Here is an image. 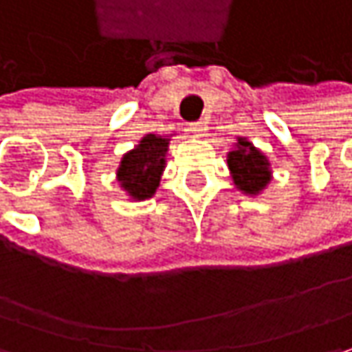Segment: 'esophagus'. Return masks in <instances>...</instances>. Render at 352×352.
Returning a JSON list of instances; mask_svg holds the SVG:
<instances>
[{
	"label": "esophagus",
	"mask_w": 352,
	"mask_h": 352,
	"mask_svg": "<svg viewBox=\"0 0 352 352\" xmlns=\"http://www.w3.org/2000/svg\"><path fill=\"white\" fill-rule=\"evenodd\" d=\"M189 129H191L197 137H203V135L207 133V123H205V121H195V123L189 125Z\"/></svg>",
	"instance_id": "34e87169"
}]
</instances>
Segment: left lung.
<instances>
[{
	"instance_id": "obj_1",
	"label": "left lung",
	"mask_w": 352,
	"mask_h": 352,
	"mask_svg": "<svg viewBox=\"0 0 352 352\" xmlns=\"http://www.w3.org/2000/svg\"><path fill=\"white\" fill-rule=\"evenodd\" d=\"M227 165L233 183L245 195H258L271 181L269 159L245 137H239L235 149L227 153Z\"/></svg>"
}]
</instances>
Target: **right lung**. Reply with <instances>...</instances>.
<instances>
[{
    "label": "right lung",
    "instance_id": "right-lung-1",
    "mask_svg": "<svg viewBox=\"0 0 352 352\" xmlns=\"http://www.w3.org/2000/svg\"><path fill=\"white\" fill-rule=\"evenodd\" d=\"M169 139L161 135H145L139 145L121 159L117 169V181L135 201L155 195L161 173L165 169V153Z\"/></svg>",
    "mask_w": 352,
    "mask_h": 352
}]
</instances>
